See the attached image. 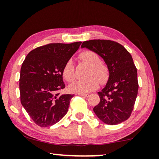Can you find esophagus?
Returning a JSON list of instances; mask_svg holds the SVG:
<instances>
[{
	"label": "esophagus",
	"mask_w": 159,
	"mask_h": 159,
	"mask_svg": "<svg viewBox=\"0 0 159 159\" xmlns=\"http://www.w3.org/2000/svg\"><path fill=\"white\" fill-rule=\"evenodd\" d=\"M77 95H80V96H82V97H85V98H88L89 96L88 94H84V93H78Z\"/></svg>",
	"instance_id": "esophagus-1"
}]
</instances>
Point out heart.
I'll return each mask as SVG.
<instances>
[{
	"label": "heart",
	"instance_id": "b5f03b06",
	"mask_svg": "<svg viewBox=\"0 0 159 159\" xmlns=\"http://www.w3.org/2000/svg\"><path fill=\"white\" fill-rule=\"evenodd\" d=\"M79 58L90 69L86 80H77L69 85V90L78 93H86L95 90L98 86V81L104 83L108 77V69L106 64L100 61V57L92 51H84L80 54ZM63 77L66 81L71 82L75 78V66L71 59L65 63L62 69Z\"/></svg>",
	"mask_w": 159,
	"mask_h": 159
}]
</instances>
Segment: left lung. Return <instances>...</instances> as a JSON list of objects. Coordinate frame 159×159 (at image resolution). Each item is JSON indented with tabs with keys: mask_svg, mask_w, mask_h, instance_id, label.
Masks as SVG:
<instances>
[{
	"mask_svg": "<svg viewBox=\"0 0 159 159\" xmlns=\"http://www.w3.org/2000/svg\"><path fill=\"white\" fill-rule=\"evenodd\" d=\"M82 48L94 51L103 58L108 69L107 83L98 93L100 102L93 111L100 120L115 125L131 115L138 95V71L133 59L123 45L111 40H91Z\"/></svg>",
	"mask_w": 159,
	"mask_h": 159,
	"instance_id": "1",
	"label": "left lung"
}]
</instances>
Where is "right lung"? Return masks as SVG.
<instances>
[{"instance_id":"obj_1","label":"right lung","mask_w":159,"mask_h":159,"mask_svg":"<svg viewBox=\"0 0 159 159\" xmlns=\"http://www.w3.org/2000/svg\"><path fill=\"white\" fill-rule=\"evenodd\" d=\"M81 43H51L32 50L26 56L19 78L21 103L37 125H55L68 111L74 95L57 92L65 88L63 67Z\"/></svg>"}]
</instances>
